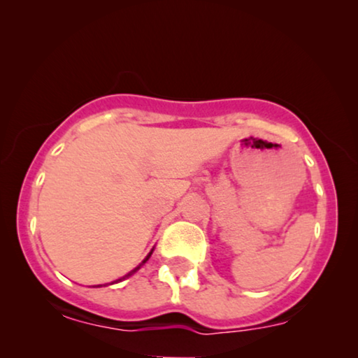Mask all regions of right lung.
<instances>
[{
  "mask_svg": "<svg viewBox=\"0 0 358 358\" xmlns=\"http://www.w3.org/2000/svg\"><path fill=\"white\" fill-rule=\"evenodd\" d=\"M153 251H155V248H153V249H151V251L148 252V256H146V257L143 259V261H141V262L138 264V266H136V267H134V268H131V271H130V272H127V273H125V275H124V277H122V278H125V277H130V275H131V273H135L136 271H138V268H140L141 266H143V264H145L146 261H148V259H150V256H151V254H153ZM122 278H119V280H115V282H120V280H122Z\"/></svg>",
  "mask_w": 358,
  "mask_h": 358,
  "instance_id": "add662e5",
  "label": "right lung"
}]
</instances>
